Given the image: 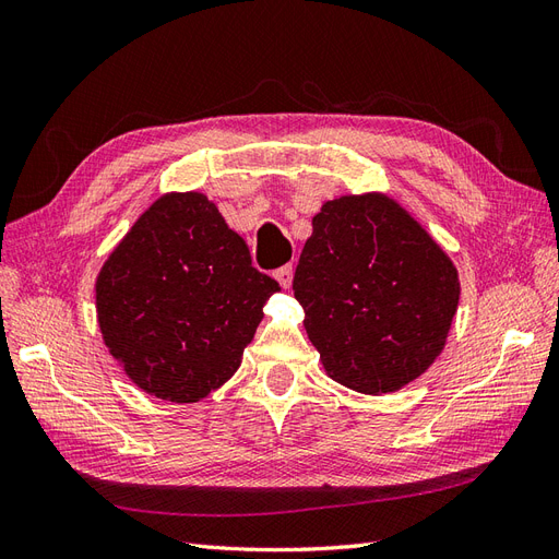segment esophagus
Wrapping results in <instances>:
<instances>
[{"label": "esophagus", "mask_w": 559, "mask_h": 559, "mask_svg": "<svg viewBox=\"0 0 559 559\" xmlns=\"http://www.w3.org/2000/svg\"><path fill=\"white\" fill-rule=\"evenodd\" d=\"M275 280L280 282L282 289H289V286H292V280H294V270H292V265H284V267L275 270Z\"/></svg>", "instance_id": "obj_1"}]
</instances>
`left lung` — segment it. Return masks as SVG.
<instances>
[{"label":"left lung","instance_id":"left-lung-1","mask_svg":"<svg viewBox=\"0 0 559 559\" xmlns=\"http://www.w3.org/2000/svg\"><path fill=\"white\" fill-rule=\"evenodd\" d=\"M460 294L448 251L380 191L326 200L294 275L326 376L373 396L399 392L441 357Z\"/></svg>","mask_w":559,"mask_h":559}]
</instances>
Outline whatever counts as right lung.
Listing matches in <instances>:
<instances>
[{"label":"right lung","mask_w":559,"mask_h":559,"mask_svg":"<svg viewBox=\"0 0 559 559\" xmlns=\"http://www.w3.org/2000/svg\"><path fill=\"white\" fill-rule=\"evenodd\" d=\"M280 284L200 191L163 193L114 247L95 280L103 341L142 392L198 403L242 364Z\"/></svg>","instance_id":"1"}]
</instances>
